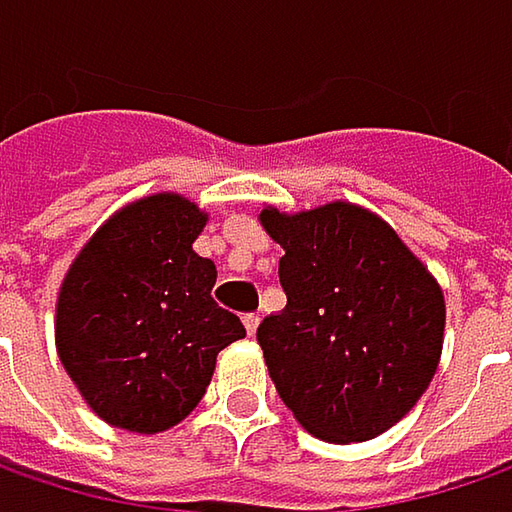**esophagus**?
<instances>
[{
    "label": "esophagus",
    "mask_w": 512,
    "mask_h": 512,
    "mask_svg": "<svg viewBox=\"0 0 512 512\" xmlns=\"http://www.w3.org/2000/svg\"><path fill=\"white\" fill-rule=\"evenodd\" d=\"M243 324H246V333H249V336H255L257 324H260V316H257V313H246V316H243Z\"/></svg>",
    "instance_id": "34e87169"
}]
</instances>
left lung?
Segmentation results:
<instances>
[{
  "label": "left lung",
  "instance_id": "left-lung-1",
  "mask_svg": "<svg viewBox=\"0 0 512 512\" xmlns=\"http://www.w3.org/2000/svg\"><path fill=\"white\" fill-rule=\"evenodd\" d=\"M260 223L281 243L286 307L257 342L295 420L327 443H359L403 420L429 388L446 304L429 269L368 208L327 202Z\"/></svg>",
  "mask_w": 512,
  "mask_h": 512
}]
</instances>
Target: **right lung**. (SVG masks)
Returning <instances> with one entry per match:
<instances>
[{
  "instance_id": "add662e5",
  "label": "right lung",
  "mask_w": 512,
  "mask_h": 512,
  "mask_svg": "<svg viewBox=\"0 0 512 512\" xmlns=\"http://www.w3.org/2000/svg\"><path fill=\"white\" fill-rule=\"evenodd\" d=\"M208 223L191 199L153 194L115 211L69 266L54 336L80 397L109 426L156 435L202 400L217 353L246 336L194 252Z\"/></svg>"
}]
</instances>
